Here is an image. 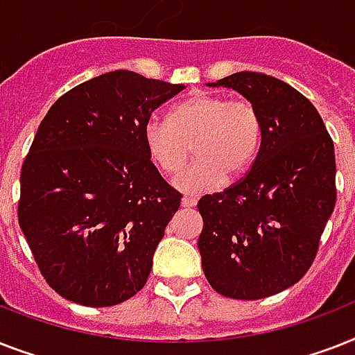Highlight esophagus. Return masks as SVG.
<instances>
[{
    "mask_svg": "<svg viewBox=\"0 0 355 355\" xmlns=\"http://www.w3.org/2000/svg\"><path fill=\"white\" fill-rule=\"evenodd\" d=\"M181 205L187 207V209H194V207L198 205V200H196V198H183V200H181Z\"/></svg>",
    "mask_w": 355,
    "mask_h": 355,
    "instance_id": "1",
    "label": "esophagus"
}]
</instances>
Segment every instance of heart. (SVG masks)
<instances>
[{"mask_svg":"<svg viewBox=\"0 0 355 355\" xmlns=\"http://www.w3.org/2000/svg\"><path fill=\"white\" fill-rule=\"evenodd\" d=\"M144 146L164 174L180 172L191 157L196 163L174 180L183 192L212 191L227 178L251 166L262 143V119L243 98L218 93H192L172 107L168 121L152 117L144 124Z\"/></svg>","mask_w":355,"mask_h":355,"instance_id":"heart-1","label":"heart"}]
</instances>
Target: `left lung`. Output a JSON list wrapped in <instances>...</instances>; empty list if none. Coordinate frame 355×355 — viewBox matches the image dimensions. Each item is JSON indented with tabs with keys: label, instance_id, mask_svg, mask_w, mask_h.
<instances>
[{
	"label": "left lung",
	"instance_id": "1",
	"mask_svg": "<svg viewBox=\"0 0 355 355\" xmlns=\"http://www.w3.org/2000/svg\"><path fill=\"white\" fill-rule=\"evenodd\" d=\"M209 86L232 87L262 119L248 174L198 201V238L209 284L229 299L280 293L310 269L336 207V154L321 115L275 76L240 71Z\"/></svg>",
	"mask_w": 355,
	"mask_h": 355
}]
</instances>
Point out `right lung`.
<instances>
[{
	"label": "right lung",
	"mask_w": 355,
	"mask_h": 355,
	"mask_svg": "<svg viewBox=\"0 0 355 355\" xmlns=\"http://www.w3.org/2000/svg\"><path fill=\"white\" fill-rule=\"evenodd\" d=\"M183 84L133 71L82 82L51 106L21 166L19 227L40 273L92 308L143 290L181 194L144 146V124Z\"/></svg>",
	"instance_id": "obj_1"
}]
</instances>
